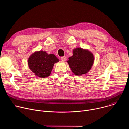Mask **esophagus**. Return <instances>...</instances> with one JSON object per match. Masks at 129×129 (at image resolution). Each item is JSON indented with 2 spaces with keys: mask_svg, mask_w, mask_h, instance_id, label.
<instances>
[{
  "mask_svg": "<svg viewBox=\"0 0 129 129\" xmlns=\"http://www.w3.org/2000/svg\"><path fill=\"white\" fill-rule=\"evenodd\" d=\"M61 60L63 61H65L67 60V58H66V57L64 56V57H62L61 58Z\"/></svg>",
  "mask_w": 129,
  "mask_h": 129,
  "instance_id": "1",
  "label": "esophagus"
}]
</instances>
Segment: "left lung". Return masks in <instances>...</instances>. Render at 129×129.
Returning a JSON list of instances; mask_svg holds the SVG:
<instances>
[{
  "label": "left lung",
  "mask_w": 129,
  "mask_h": 129,
  "mask_svg": "<svg viewBox=\"0 0 129 129\" xmlns=\"http://www.w3.org/2000/svg\"><path fill=\"white\" fill-rule=\"evenodd\" d=\"M67 61L71 71L77 76L87 73L94 63L93 54L87 49L76 48L73 50V56Z\"/></svg>",
  "instance_id": "1"
}]
</instances>
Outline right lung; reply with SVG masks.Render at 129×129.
I'll return each instance as SVG.
<instances>
[{"label":"right lung","instance_id":"1","mask_svg":"<svg viewBox=\"0 0 129 129\" xmlns=\"http://www.w3.org/2000/svg\"><path fill=\"white\" fill-rule=\"evenodd\" d=\"M59 60L53 54H47L42 50L36 51L29 57L28 65L35 75L41 78L49 76L54 63Z\"/></svg>","mask_w":129,"mask_h":129}]
</instances>
